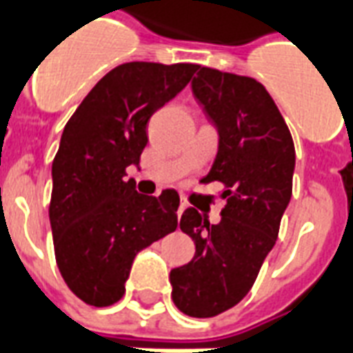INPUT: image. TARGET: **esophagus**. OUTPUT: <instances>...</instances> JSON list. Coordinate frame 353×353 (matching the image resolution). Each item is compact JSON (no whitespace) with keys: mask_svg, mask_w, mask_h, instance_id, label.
Here are the masks:
<instances>
[{"mask_svg":"<svg viewBox=\"0 0 353 353\" xmlns=\"http://www.w3.org/2000/svg\"><path fill=\"white\" fill-rule=\"evenodd\" d=\"M185 208H187V202H185V200H181V202H179V210H177V213L181 215V213L185 211Z\"/></svg>","mask_w":353,"mask_h":353,"instance_id":"34e87169","label":"esophagus"}]
</instances>
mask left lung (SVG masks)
I'll list each match as a JSON object with an SVG mask.
<instances>
[{"mask_svg": "<svg viewBox=\"0 0 353 353\" xmlns=\"http://www.w3.org/2000/svg\"><path fill=\"white\" fill-rule=\"evenodd\" d=\"M192 95L219 134V150L202 183L224 185L221 223L194 208L179 228L196 245L194 258L170 271L172 299L192 318H211L249 294L279 236L292 198L296 150L271 95L254 78L198 67Z\"/></svg>", "mask_w": 353, "mask_h": 353, "instance_id": "8db88e82", "label": "left lung"}]
</instances>
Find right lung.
<instances>
[{
    "mask_svg": "<svg viewBox=\"0 0 353 353\" xmlns=\"http://www.w3.org/2000/svg\"><path fill=\"white\" fill-rule=\"evenodd\" d=\"M198 65L132 61L112 69L65 125L52 163L50 226L72 294L108 307L125 294L134 256L177 228L179 194L137 192L125 179L148 145V121L190 82Z\"/></svg>",
    "mask_w": 353,
    "mask_h": 353,
    "instance_id": "1",
    "label": "right lung"
}]
</instances>
